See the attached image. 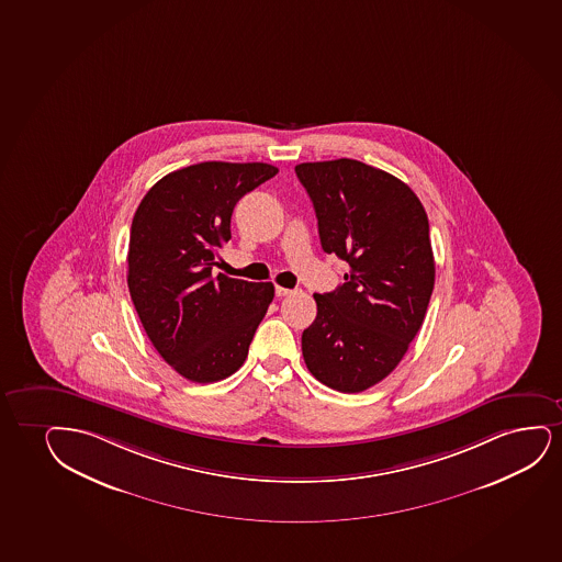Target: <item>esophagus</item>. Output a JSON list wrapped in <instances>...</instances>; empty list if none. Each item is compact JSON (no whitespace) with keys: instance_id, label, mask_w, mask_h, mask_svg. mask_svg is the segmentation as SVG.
<instances>
[{"instance_id":"esophagus-1","label":"esophagus","mask_w":562,"mask_h":562,"mask_svg":"<svg viewBox=\"0 0 562 562\" xmlns=\"http://www.w3.org/2000/svg\"><path fill=\"white\" fill-rule=\"evenodd\" d=\"M292 289H284V286H279V284H276V294H278L279 299H283V296H289V294H292Z\"/></svg>"}]
</instances>
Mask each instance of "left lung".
<instances>
[{
    "label": "left lung",
    "mask_w": 562,
    "mask_h": 562,
    "mask_svg": "<svg viewBox=\"0 0 562 562\" xmlns=\"http://www.w3.org/2000/svg\"><path fill=\"white\" fill-rule=\"evenodd\" d=\"M294 171L315 209L321 247L349 263L346 283L313 294L304 361L321 384L359 393L393 372L426 317L435 284L427 214L405 182L356 159Z\"/></svg>",
    "instance_id": "left-lung-1"
}]
</instances>
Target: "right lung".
<instances>
[{
	"instance_id": "add662e5",
	"label": "right lung",
	"mask_w": 562,
	"mask_h": 562,
	"mask_svg": "<svg viewBox=\"0 0 562 562\" xmlns=\"http://www.w3.org/2000/svg\"><path fill=\"white\" fill-rule=\"evenodd\" d=\"M268 164L205 161L169 172L136 209L127 284L157 353L180 376L211 384L241 367L273 284L213 276L237 201L278 175Z\"/></svg>"
}]
</instances>
